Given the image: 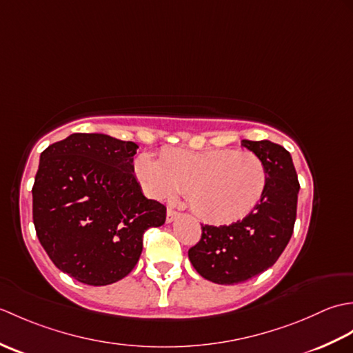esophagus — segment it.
Returning a JSON list of instances; mask_svg holds the SVG:
<instances>
[{
    "label": "esophagus",
    "instance_id": "obj_1",
    "mask_svg": "<svg viewBox=\"0 0 353 353\" xmlns=\"http://www.w3.org/2000/svg\"><path fill=\"white\" fill-rule=\"evenodd\" d=\"M177 216H179V212L174 211V209H172V208H168V211H167V223L174 221Z\"/></svg>",
    "mask_w": 353,
    "mask_h": 353
}]
</instances>
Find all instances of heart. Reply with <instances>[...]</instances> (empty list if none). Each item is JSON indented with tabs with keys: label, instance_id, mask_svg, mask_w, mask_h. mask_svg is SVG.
Returning a JSON list of instances; mask_svg holds the SVG:
<instances>
[{
	"label": "heart",
	"instance_id": "1",
	"mask_svg": "<svg viewBox=\"0 0 353 353\" xmlns=\"http://www.w3.org/2000/svg\"><path fill=\"white\" fill-rule=\"evenodd\" d=\"M133 170L150 197L167 201L185 190L192 211L216 224L249 215L264 196L268 177L258 154L229 148L192 152L163 147L157 161L139 154Z\"/></svg>",
	"mask_w": 353,
	"mask_h": 353
}]
</instances>
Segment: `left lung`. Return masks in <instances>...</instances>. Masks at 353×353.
Returning a JSON list of instances; mask_svg holds the SVG:
<instances>
[{
    "instance_id": "8db88e82",
    "label": "left lung",
    "mask_w": 353,
    "mask_h": 353,
    "mask_svg": "<svg viewBox=\"0 0 353 353\" xmlns=\"http://www.w3.org/2000/svg\"><path fill=\"white\" fill-rule=\"evenodd\" d=\"M243 145L265 165L264 196L243 220L229 226L201 224L200 241L188 250L197 273L221 285L245 282L272 267L290 241L297 212L301 185L290 152L267 139H243Z\"/></svg>"
}]
</instances>
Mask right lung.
Segmentation results:
<instances>
[{
	"mask_svg": "<svg viewBox=\"0 0 353 353\" xmlns=\"http://www.w3.org/2000/svg\"><path fill=\"white\" fill-rule=\"evenodd\" d=\"M138 145L101 133H72L41 153L33 185L36 235L74 279L101 287L129 274L142 236L167 208L147 199L133 174Z\"/></svg>",
	"mask_w": 353,
	"mask_h": 353,
	"instance_id": "right-lung-1",
	"label": "right lung"
}]
</instances>
